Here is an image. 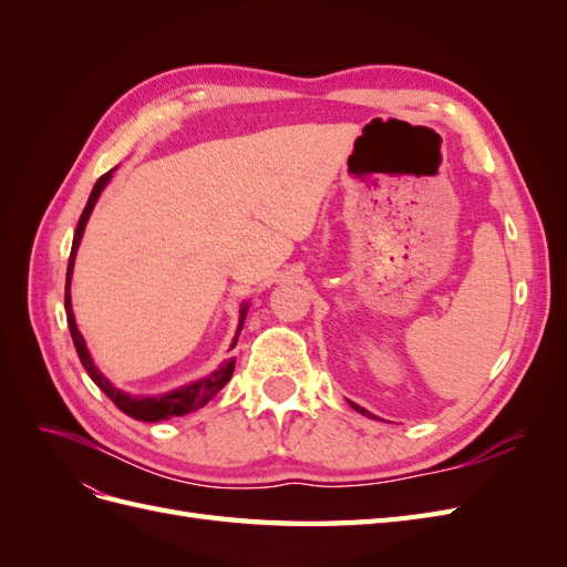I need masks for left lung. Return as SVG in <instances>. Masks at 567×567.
<instances>
[{
  "mask_svg": "<svg viewBox=\"0 0 567 567\" xmlns=\"http://www.w3.org/2000/svg\"><path fill=\"white\" fill-rule=\"evenodd\" d=\"M350 404H352V406H354V409H357V411H359V414H364V416H369V419H375V416H373V414H369V411H367V409H362V406H357V404H354V402H350Z\"/></svg>",
  "mask_w": 567,
  "mask_h": 567,
  "instance_id": "1",
  "label": "left lung"
}]
</instances>
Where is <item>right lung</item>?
I'll return each instance as SVG.
<instances>
[{"label":"right lung","mask_w":567,"mask_h":567,"mask_svg":"<svg viewBox=\"0 0 567 567\" xmlns=\"http://www.w3.org/2000/svg\"><path fill=\"white\" fill-rule=\"evenodd\" d=\"M113 175V169L106 175H101L92 188L90 194V200L87 205H84V210L80 215V221H78V229H75V236H73V248H71V257H68V274H65V315H68V329H71V336H73V342H75V350H78V357L80 362L84 367V371L90 373V379L106 392V398L123 411V414L136 419V421H161V419H169V416H184V414H192V411H196L198 406H203L205 402H208L210 398H215V394L227 385V381L231 379L234 373V362L219 367V371L210 373L208 379H200L196 383H188L184 388H177L173 392L167 394H158V398H134V394H127L123 390H117L109 383V379L104 373H101L92 357L87 352V346H84V340L78 331L75 326V317H73V307H71V274H73V262H75V250L80 246V238H82V231H84V225H87V219L94 210V203L99 198V194L104 192V186L109 184ZM246 315V307L241 310V319Z\"/></svg>","instance_id":"add662e5"}]
</instances>
